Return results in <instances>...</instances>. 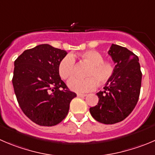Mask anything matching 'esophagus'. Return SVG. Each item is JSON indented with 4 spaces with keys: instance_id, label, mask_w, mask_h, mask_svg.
<instances>
[{
    "instance_id": "esophagus-1",
    "label": "esophagus",
    "mask_w": 155,
    "mask_h": 155,
    "mask_svg": "<svg viewBox=\"0 0 155 155\" xmlns=\"http://www.w3.org/2000/svg\"><path fill=\"white\" fill-rule=\"evenodd\" d=\"M86 95H87V94H81V93H78V94H77L78 97H85V96H86Z\"/></svg>"
}]
</instances>
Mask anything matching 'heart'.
Returning <instances> with one entry per match:
<instances>
[{
  "label": "heart",
  "instance_id": "heart-1",
  "mask_svg": "<svg viewBox=\"0 0 155 155\" xmlns=\"http://www.w3.org/2000/svg\"><path fill=\"white\" fill-rule=\"evenodd\" d=\"M84 62L90 65L85 73L86 78L74 77L70 79L68 87L73 91L85 93L95 89L99 84L107 82L114 73V66L110 61H104V57L97 51L90 50L81 54ZM75 58L73 55L67 54L60 61L58 72L63 79H68L74 73Z\"/></svg>",
  "mask_w": 155,
  "mask_h": 155
}]
</instances>
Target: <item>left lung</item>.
Wrapping results in <instances>:
<instances>
[{"label":"left lung","instance_id":"obj_1","mask_svg":"<svg viewBox=\"0 0 155 155\" xmlns=\"http://www.w3.org/2000/svg\"><path fill=\"white\" fill-rule=\"evenodd\" d=\"M108 54L116 64L114 73L103 91L97 93V104L89 110L98 122L114 124L126 119L136 107L142 74L139 58L126 48L112 44Z\"/></svg>","mask_w":155,"mask_h":155}]
</instances>
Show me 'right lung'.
Returning <instances> with one entry per match:
<instances>
[{
    "instance_id": "obj_1",
    "label": "right lung",
    "mask_w": 155,
    "mask_h": 155,
    "mask_svg": "<svg viewBox=\"0 0 155 155\" xmlns=\"http://www.w3.org/2000/svg\"><path fill=\"white\" fill-rule=\"evenodd\" d=\"M67 51L50 45L24 51L14 61L13 82L19 107L27 117L43 127H52L67 117L76 97L61 80L59 63Z\"/></svg>"
}]
</instances>
